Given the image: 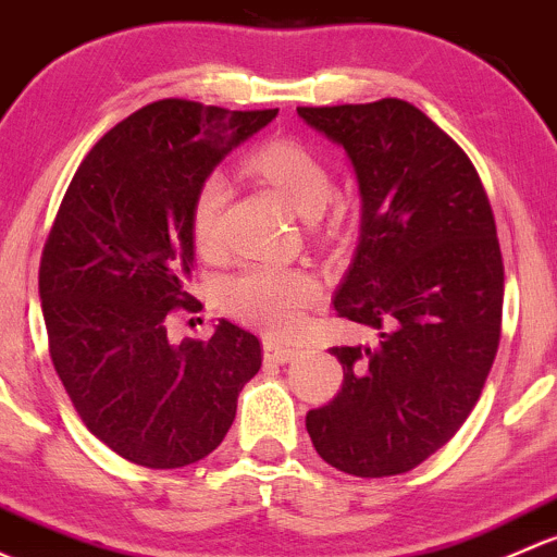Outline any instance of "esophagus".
Wrapping results in <instances>:
<instances>
[{
	"instance_id": "34e87169",
	"label": "esophagus",
	"mask_w": 557,
	"mask_h": 557,
	"mask_svg": "<svg viewBox=\"0 0 557 557\" xmlns=\"http://www.w3.org/2000/svg\"><path fill=\"white\" fill-rule=\"evenodd\" d=\"M262 354H265L268 362H276V364H286L300 354V348L289 346V343H281L276 337H265L262 341Z\"/></svg>"
}]
</instances>
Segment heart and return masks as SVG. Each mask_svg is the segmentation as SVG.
I'll return each instance as SVG.
<instances>
[{
	"instance_id": "b5f03b06",
	"label": "heart",
	"mask_w": 557,
	"mask_h": 557,
	"mask_svg": "<svg viewBox=\"0 0 557 557\" xmlns=\"http://www.w3.org/2000/svg\"><path fill=\"white\" fill-rule=\"evenodd\" d=\"M251 174L271 185L289 209L313 220L330 198V174L324 163L295 139H273L249 154ZM231 195V180L211 171L195 190L190 231L198 249L209 251L220 238V214ZM319 281L302 268L249 265L220 284L222 311L268 332H289L300 321L302 308L319 300Z\"/></svg>"
}]
</instances>
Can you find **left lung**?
I'll list each match as a JSON object with an SVG mask.
<instances>
[{
  "instance_id": "1",
  "label": "left lung",
  "mask_w": 557,
  "mask_h": 557,
  "mask_svg": "<svg viewBox=\"0 0 557 557\" xmlns=\"http://www.w3.org/2000/svg\"><path fill=\"white\" fill-rule=\"evenodd\" d=\"M297 114L343 147L362 198L332 306L377 330L375 346L330 348L343 386L306 429L341 472H410L461 429L496 359L504 265L488 195L461 147L403 99Z\"/></svg>"
}]
</instances>
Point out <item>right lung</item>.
I'll list each match as a JSON object with an SVG mask.
<instances>
[{"label": "right lung", "mask_w": 557, "mask_h": 557, "mask_svg": "<svg viewBox=\"0 0 557 557\" xmlns=\"http://www.w3.org/2000/svg\"><path fill=\"white\" fill-rule=\"evenodd\" d=\"M276 114L154 101L101 136L61 200L39 265L50 357L85 426L139 467L216 450L262 364L233 321L174 346L165 317L193 311L195 190Z\"/></svg>", "instance_id": "obj_1"}]
</instances>
